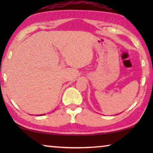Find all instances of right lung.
<instances>
[{
  "instance_id": "add662e5",
  "label": "right lung",
  "mask_w": 153,
  "mask_h": 153,
  "mask_svg": "<svg viewBox=\"0 0 153 153\" xmlns=\"http://www.w3.org/2000/svg\"><path fill=\"white\" fill-rule=\"evenodd\" d=\"M45 115V114H42V115Z\"/></svg>"
}]
</instances>
